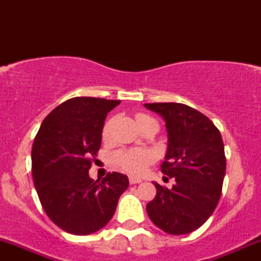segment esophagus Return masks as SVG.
Here are the masks:
<instances>
[{
    "mask_svg": "<svg viewBox=\"0 0 261 261\" xmlns=\"http://www.w3.org/2000/svg\"><path fill=\"white\" fill-rule=\"evenodd\" d=\"M130 184H138V183H141V179L140 178H135V177H130Z\"/></svg>",
    "mask_w": 261,
    "mask_h": 261,
    "instance_id": "obj_1",
    "label": "esophagus"
}]
</instances>
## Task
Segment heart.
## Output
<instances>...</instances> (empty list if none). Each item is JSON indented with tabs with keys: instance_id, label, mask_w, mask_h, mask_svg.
Segmentation results:
<instances>
[{
	"instance_id": "1",
	"label": "heart",
	"mask_w": 261,
	"mask_h": 261,
	"mask_svg": "<svg viewBox=\"0 0 261 261\" xmlns=\"http://www.w3.org/2000/svg\"><path fill=\"white\" fill-rule=\"evenodd\" d=\"M150 118L145 115H139L138 121ZM110 123H107L103 128V136L109 135ZM114 160L118 167L122 168L130 174H140L146 169L147 165L154 160V155L144 149H128L120 150L114 155Z\"/></svg>"
}]
</instances>
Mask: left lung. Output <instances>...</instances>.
<instances>
[{"instance_id":"obj_1","label":"left lung","mask_w":261,"mask_h":261,"mask_svg":"<svg viewBox=\"0 0 261 261\" xmlns=\"http://www.w3.org/2000/svg\"><path fill=\"white\" fill-rule=\"evenodd\" d=\"M165 121L168 146L162 172L175 183L170 189L154 183L156 196L146 204L155 226L170 235L201 227L220 201L226 172L225 147L207 116L183 103H145Z\"/></svg>"}]
</instances>
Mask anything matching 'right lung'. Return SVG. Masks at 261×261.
<instances>
[{
	"label": "right lung",
	"mask_w": 261,
	"mask_h": 261,
	"mask_svg": "<svg viewBox=\"0 0 261 261\" xmlns=\"http://www.w3.org/2000/svg\"><path fill=\"white\" fill-rule=\"evenodd\" d=\"M121 101L74 97L53 110L41 123L31 150L33 179L44 211L58 227L89 235L109 223L128 178L88 174L101 147L106 116Z\"/></svg>",
	"instance_id": "1"
}]
</instances>
